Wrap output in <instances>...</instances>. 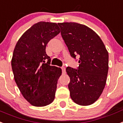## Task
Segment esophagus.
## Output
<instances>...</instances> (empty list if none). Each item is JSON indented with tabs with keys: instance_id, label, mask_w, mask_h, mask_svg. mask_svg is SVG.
Here are the masks:
<instances>
[{
	"instance_id": "obj_1",
	"label": "esophagus",
	"mask_w": 123,
	"mask_h": 123,
	"mask_svg": "<svg viewBox=\"0 0 123 123\" xmlns=\"http://www.w3.org/2000/svg\"><path fill=\"white\" fill-rule=\"evenodd\" d=\"M62 74H66V68H62Z\"/></svg>"
}]
</instances>
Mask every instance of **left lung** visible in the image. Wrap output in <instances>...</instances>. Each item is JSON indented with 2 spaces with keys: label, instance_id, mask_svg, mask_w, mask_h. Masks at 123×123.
<instances>
[{
  "label": "left lung",
  "instance_id": "1",
  "mask_svg": "<svg viewBox=\"0 0 123 123\" xmlns=\"http://www.w3.org/2000/svg\"><path fill=\"white\" fill-rule=\"evenodd\" d=\"M71 56H79L78 69L68 67V84L73 101L81 106L93 104L101 95L108 76V52L93 30L76 22L58 23Z\"/></svg>",
  "mask_w": 123,
  "mask_h": 123
}]
</instances>
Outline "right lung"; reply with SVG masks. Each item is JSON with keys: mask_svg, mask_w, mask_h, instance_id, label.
<instances>
[{"mask_svg": "<svg viewBox=\"0 0 123 123\" xmlns=\"http://www.w3.org/2000/svg\"><path fill=\"white\" fill-rule=\"evenodd\" d=\"M60 32L56 23L39 22L24 33L14 48L11 60L14 79L24 98L34 106H46L55 98L62 69L49 65L46 47Z\"/></svg>", "mask_w": 123, "mask_h": 123, "instance_id": "obj_1", "label": "right lung"}]
</instances>
